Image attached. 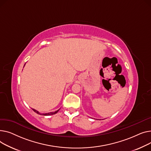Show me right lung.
Returning <instances> with one entry per match:
<instances>
[{"instance_id":"1","label":"right lung","mask_w":151,"mask_h":151,"mask_svg":"<svg viewBox=\"0 0 151 151\" xmlns=\"http://www.w3.org/2000/svg\"><path fill=\"white\" fill-rule=\"evenodd\" d=\"M32 110L35 112V113H37V114H41V115H44V116H49V115H52V114H55V113H57L58 111H59V110H57V111H54V112H50V113H40L39 111H38L37 110H35V109H32Z\"/></svg>"}]
</instances>
